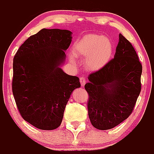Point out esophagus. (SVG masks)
Here are the masks:
<instances>
[{
	"mask_svg": "<svg viewBox=\"0 0 154 154\" xmlns=\"http://www.w3.org/2000/svg\"><path fill=\"white\" fill-rule=\"evenodd\" d=\"M80 83H81L82 86L84 87L85 84L86 83V79H85V77H81V78H80Z\"/></svg>",
	"mask_w": 154,
	"mask_h": 154,
	"instance_id": "34e87169",
	"label": "esophagus"
}]
</instances>
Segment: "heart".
Returning <instances> with one entry per match:
<instances>
[{
  "instance_id": "b5f03b06",
  "label": "heart",
  "mask_w": 154,
  "mask_h": 154,
  "mask_svg": "<svg viewBox=\"0 0 154 154\" xmlns=\"http://www.w3.org/2000/svg\"><path fill=\"white\" fill-rule=\"evenodd\" d=\"M76 55L85 58V65L91 70L104 67L112 55L113 45L104 35L90 34L82 38L74 47ZM75 61L74 55L71 57Z\"/></svg>"
}]
</instances>
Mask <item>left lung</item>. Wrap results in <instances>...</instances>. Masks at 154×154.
Here are the masks:
<instances>
[{
    "label": "left lung",
    "instance_id": "8db88e82",
    "mask_svg": "<svg viewBox=\"0 0 154 154\" xmlns=\"http://www.w3.org/2000/svg\"><path fill=\"white\" fill-rule=\"evenodd\" d=\"M142 65L134 48L119 34L114 58L89 75L88 113L92 126L106 130L130 116L141 90Z\"/></svg>",
    "mask_w": 154,
    "mask_h": 154
}]
</instances>
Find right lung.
Instances as JSON below:
<instances>
[{"label":"right lung","instance_id":"add662e5","mask_svg":"<svg viewBox=\"0 0 154 154\" xmlns=\"http://www.w3.org/2000/svg\"><path fill=\"white\" fill-rule=\"evenodd\" d=\"M69 30L43 28L19 48L13 61L12 92L23 119L35 127L52 130L60 126L65 106L79 79L61 65L72 42Z\"/></svg>","mask_w":154,"mask_h":154}]
</instances>
